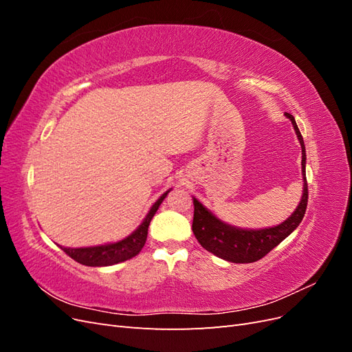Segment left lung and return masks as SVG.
<instances>
[{
	"label": "left lung",
	"mask_w": 352,
	"mask_h": 352,
	"mask_svg": "<svg viewBox=\"0 0 352 352\" xmlns=\"http://www.w3.org/2000/svg\"><path fill=\"white\" fill-rule=\"evenodd\" d=\"M286 117L292 122L298 141L302 150V197L295 211L280 225L267 229H241L230 226L228 223L217 219L212 212L206 208L201 202L194 198V221L192 232L202 248H206L211 254L217 255L230 263H254L263 258L274 247L291 235V233L300 226L307 210L308 202V186L305 177V145L298 129L294 116L286 113Z\"/></svg>",
	"instance_id": "left-lung-1"
}]
</instances>
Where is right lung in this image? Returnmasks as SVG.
Listing matches in <instances>:
<instances>
[{
	"label": "right lung",
	"mask_w": 352,
	"mask_h": 352,
	"mask_svg": "<svg viewBox=\"0 0 352 352\" xmlns=\"http://www.w3.org/2000/svg\"><path fill=\"white\" fill-rule=\"evenodd\" d=\"M168 192L170 190H167V192H164L154 202V206L150 208V211H148L144 221L138 226L136 230H133L131 235L126 236L124 239L114 243L97 245V247H85V248L60 247V248L74 261H78L83 265H89V267H104V265H113L117 263L131 260L132 257H135V255L140 254V251L144 248L146 235H148V226H150V223L157 212L160 204H162Z\"/></svg>",
	"instance_id": "right-lung-1"
}]
</instances>
